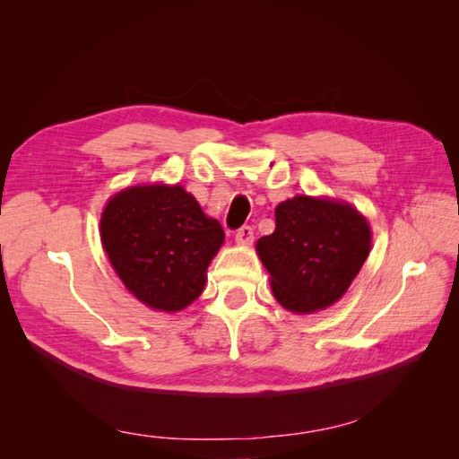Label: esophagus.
I'll list each match as a JSON object with an SVG mask.
<instances>
[{
  "mask_svg": "<svg viewBox=\"0 0 459 459\" xmlns=\"http://www.w3.org/2000/svg\"><path fill=\"white\" fill-rule=\"evenodd\" d=\"M255 241V231L251 226H241L235 231V243L238 245H253Z\"/></svg>",
  "mask_w": 459,
  "mask_h": 459,
  "instance_id": "esophagus-1",
  "label": "esophagus"
}]
</instances>
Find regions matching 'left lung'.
I'll return each mask as SVG.
<instances>
[{
    "label": "left lung",
    "instance_id": "left-lung-1",
    "mask_svg": "<svg viewBox=\"0 0 459 459\" xmlns=\"http://www.w3.org/2000/svg\"><path fill=\"white\" fill-rule=\"evenodd\" d=\"M371 230L354 206L297 195L275 206V231L256 243L275 300L297 314L337 302L369 255Z\"/></svg>",
    "mask_w": 459,
    "mask_h": 459
}]
</instances>
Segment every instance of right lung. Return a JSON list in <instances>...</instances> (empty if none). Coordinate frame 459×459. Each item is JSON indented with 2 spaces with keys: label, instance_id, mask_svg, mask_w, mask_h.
I'll use <instances>...</instances> for the list:
<instances>
[{
  "label": "right lung",
  "instance_id": "1",
  "mask_svg": "<svg viewBox=\"0 0 459 459\" xmlns=\"http://www.w3.org/2000/svg\"><path fill=\"white\" fill-rule=\"evenodd\" d=\"M101 241L135 299L149 308L179 312L203 293L224 230L182 186L152 184L124 189L107 203Z\"/></svg>",
  "mask_w": 459,
  "mask_h": 459
}]
</instances>
